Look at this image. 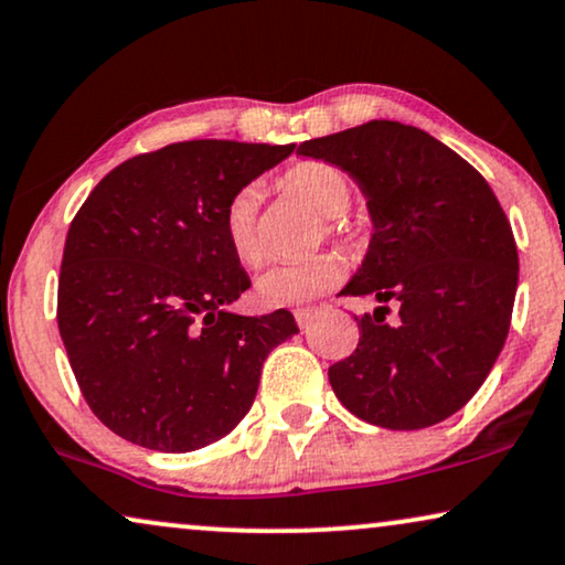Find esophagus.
<instances>
[{"instance_id": "esophagus-1", "label": "esophagus", "mask_w": 565, "mask_h": 565, "mask_svg": "<svg viewBox=\"0 0 565 565\" xmlns=\"http://www.w3.org/2000/svg\"><path fill=\"white\" fill-rule=\"evenodd\" d=\"M315 315H318V310H315V307H297V310H295L297 326L299 328H307V326H310V320L315 318Z\"/></svg>"}]
</instances>
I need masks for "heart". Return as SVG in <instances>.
Returning a JSON list of instances; mask_svg holds the SVG:
<instances>
[{
  "label": "heart",
  "instance_id": "obj_1",
  "mask_svg": "<svg viewBox=\"0 0 565 565\" xmlns=\"http://www.w3.org/2000/svg\"><path fill=\"white\" fill-rule=\"evenodd\" d=\"M281 188L322 220H338L349 212L353 201V188L349 175L330 162L307 160L297 162L281 175ZM258 206L260 191L245 185L232 195L224 206L222 230L230 250L243 266H258L263 260V247L258 237ZM333 230V222L328 224ZM343 278V263L335 255H318L305 263L291 266H274L255 281V295L263 307H295L312 302L335 287Z\"/></svg>",
  "mask_w": 565,
  "mask_h": 565
}]
</instances>
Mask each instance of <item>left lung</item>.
I'll use <instances>...</instances> for the list:
<instances>
[{"instance_id": "left-lung-1", "label": "left lung", "mask_w": 565, "mask_h": 565, "mask_svg": "<svg viewBox=\"0 0 565 565\" xmlns=\"http://www.w3.org/2000/svg\"><path fill=\"white\" fill-rule=\"evenodd\" d=\"M297 154L349 172L374 224L341 295L380 307L356 318V351L328 370L333 393L366 424H439L478 393L509 333L519 255L499 199L460 154L397 120L310 139Z\"/></svg>"}]
</instances>
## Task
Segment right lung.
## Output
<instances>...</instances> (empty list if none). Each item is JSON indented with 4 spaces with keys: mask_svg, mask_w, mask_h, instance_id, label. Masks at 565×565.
<instances>
[{
    "mask_svg": "<svg viewBox=\"0 0 565 565\" xmlns=\"http://www.w3.org/2000/svg\"><path fill=\"white\" fill-rule=\"evenodd\" d=\"M295 145L195 139L137 154L87 195L66 235L56 320L85 401L113 434L193 452L235 428L295 315L227 307L250 278L224 239L227 201Z\"/></svg>",
    "mask_w": 565,
    "mask_h": 565,
    "instance_id": "1",
    "label": "right lung"
}]
</instances>
